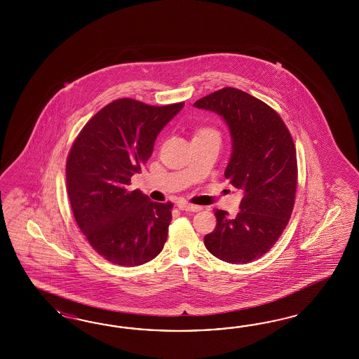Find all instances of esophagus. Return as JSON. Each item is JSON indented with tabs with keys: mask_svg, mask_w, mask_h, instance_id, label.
Listing matches in <instances>:
<instances>
[{
	"mask_svg": "<svg viewBox=\"0 0 359 359\" xmlns=\"http://www.w3.org/2000/svg\"><path fill=\"white\" fill-rule=\"evenodd\" d=\"M177 208H179L180 210H185V212H198V210H201V207H198V205H194V204H189V203H185V201L179 203V204H177Z\"/></svg>",
	"mask_w": 359,
	"mask_h": 359,
	"instance_id": "esophagus-1",
	"label": "esophagus"
}]
</instances>
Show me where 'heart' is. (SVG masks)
<instances>
[{
    "label": "heart",
    "mask_w": 359,
    "mask_h": 359,
    "mask_svg": "<svg viewBox=\"0 0 359 359\" xmlns=\"http://www.w3.org/2000/svg\"><path fill=\"white\" fill-rule=\"evenodd\" d=\"M198 133H216V131H213L212 129H201Z\"/></svg>",
    "instance_id": "heart-1"
}]
</instances>
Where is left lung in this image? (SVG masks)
Instances as JSON below:
<instances>
[{
	"label": "left lung",
	"instance_id": "8db88e82",
	"mask_svg": "<svg viewBox=\"0 0 359 359\" xmlns=\"http://www.w3.org/2000/svg\"><path fill=\"white\" fill-rule=\"evenodd\" d=\"M194 105L228 123L233 150L225 177L243 189L236 217L215 210L217 225L204 237L205 248L221 261L250 263L271 250L291 217L297 185L294 140L271 107L237 88H222Z\"/></svg>",
	"mask_w": 359,
	"mask_h": 359
}]
</instances>
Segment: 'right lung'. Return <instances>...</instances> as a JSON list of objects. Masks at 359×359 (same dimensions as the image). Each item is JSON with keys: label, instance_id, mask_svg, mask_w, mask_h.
<instances>
[{"label": "right lung", "instance_id": "obj_1", "mask_svg": "<svg viewBox=\"0 0 359 359\" xmlns=\"http://www.w3.org/2000/svg\"><path fill=\"white\" fill-rule=\"evenodd\" d=\"M183 107L118 98L88 121L69 150L67 192L77 226L107 261L134 267L163 250L172 203H154L129 185L151 156L158 134Z\"/></svg>", "mask_w": 359, "mask_h": 359}]
</instances>
